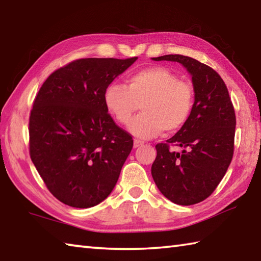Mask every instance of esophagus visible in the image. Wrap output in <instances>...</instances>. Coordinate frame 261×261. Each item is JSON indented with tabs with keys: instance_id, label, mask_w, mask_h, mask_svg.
<instances>
[{
	"instance_id": "1",
	"label": "esophagus",
	"mask_w": 261,
	"mask_h": 261,
	"mask_svg": "<svg viewBox=\"0 0 261 261\" xmlns=\"http://www.w3.org/2000/svg\"><path fill=\"white\" fill-rule=\"evenodd\" d=\"M144 145V143H143V141H140V140H135L134 141V147H135V148H138V147H140V146H143Z\"/></svg>"
}]
</instances>
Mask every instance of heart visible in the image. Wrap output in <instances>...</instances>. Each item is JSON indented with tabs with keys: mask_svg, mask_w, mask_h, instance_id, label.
I'll return each mask as SVG.
<instances>
[{
	"mask_svg": "<svg viewBox=\"0 0 261 261\" xmlns=\"http://www.w3.org/2000/svg\"><path fill=\"white\" fill-rule=\"evenodd\" d=\"M103 103L122 125L130 124L141 105L143 114L132 122L130 131L140 139H150L163 130L176 134L187 124L195 106V89L171 69L151 66L131 74L125 85L108 84Z\"/></svg>",
	"mask_w": 261,
	"mask_h": 261,
	"instance_id": "obj_1",
	"label": "heart"
}]
</instances>
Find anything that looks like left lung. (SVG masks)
Returning a JSON list of instances; mask_svg holds the SVG:
<instances>
[{
    "instance_id": "obj_1",
    "label": "left lung",
    "mask_w": 261,
    "mask_h": 261,
    "mask_svg": "<svg viewBox=\"0 0 261 261\" xmlns=\"http://www.w3.org/2000/svg\"><path fill=\"white\" fill-rule=\"evenodd\" d=\"M153 60L177 61L187 68L195 89V106L181 130L155 146L151 176L168 200L179 205L196 204L215 192L233 159V102L224 80L210 66L181 55ZM172 146H181L183 151L174 152Z\"/></svg>"
}]
</instances>
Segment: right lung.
<instances>
[{"label": "right lung", "instance_id": "right-lung-1", "mask_svg": "<svg viewBox=\"0 0 261 261\" xmlns=\"http://www.w3.org/2000/svg\"><path fill=\"white\" fill-rule=\"evenodd\" d=\"M138 59L83 58L42 84L30 116V155L46 188L73 207H91L112 193L134 147L103 103L106 87Z\"/></svg>", "mask_w": 261, "mask_h": 261}]
</instances>
